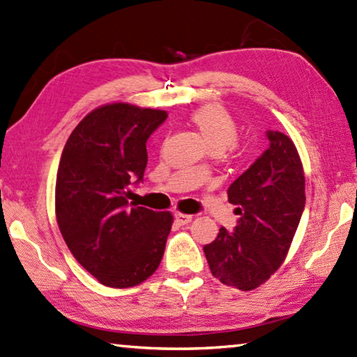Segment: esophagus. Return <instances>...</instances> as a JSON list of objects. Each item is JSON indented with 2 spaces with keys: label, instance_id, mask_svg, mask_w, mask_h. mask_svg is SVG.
I'll use <instances>...</instances> for the list:
<instances>
[{
  "label": "esophagus",
  "instance_id": "1",
  "mask_svg": "<svg viewBox=\"0 0 357 357\" xmlns=\"http://www.w3.org/2000/svg\"><path fill=\"white\" fill-rule=\"evenodd\" d=\"M174 218H176V221L179 222V225H188L193 220L192 215H187V213H183V212H176L174 213Z\"/></svg>",
  "mask_w": 357,
  "mask_h": 357
}]
</instances>
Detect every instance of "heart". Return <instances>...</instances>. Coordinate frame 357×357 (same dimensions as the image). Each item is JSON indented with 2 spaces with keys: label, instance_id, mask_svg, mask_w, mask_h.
<instances>
[{
  "label": "heart",
  "instance_id": "obj_1",
  "mask_svg": "<svg viewBox=\"0 0 357 357\" xmlns=\"http://www.w3.org/2000/svg\"><path fill=\"white\" fill-rule=\"evenodd\" d=\"M192 122L215 153L238 149V125L220 103H206L192 113ZM199 172L201 167H197Z\"/></svg>",
  "mask_w": 357,
  "mask_h": 357
}]
</instances>
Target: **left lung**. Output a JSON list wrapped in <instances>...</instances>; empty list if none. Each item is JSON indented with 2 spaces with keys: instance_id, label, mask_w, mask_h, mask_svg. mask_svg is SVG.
<instances>
[{
  "instance_id": "8db88e82",
  "label": "left lung",
  "mask_w": 357,
  "mask_h": 357,
  "mask_svg": "<svg viewBox=\"0 0 357 357\" xmlns=\"http://www.w3.org/2000/svg\"><path fill=\"white\" fill-rule=\"evenodd\" d=\"M269 149L229 187L241 215L235 232L225 227L204 246L221 283L252 291L274 275L289 252L305 208V172L292 139L268 131Z\"/></svg>"
}]
</instances>
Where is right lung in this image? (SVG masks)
Masks as SVG:
<instances>
[{"mask_svg": "<svg viewBox=\"0 0 357 357\" xmlns=\"http://www.w3.org/2000/svg\"><path fill=\"white\" fill-rule=\"evenodd\" d=\"M167 111L105 103L77 125L55 181V216L75 260L108 288H132L153 275L173 225L170 212L130 204L142 181L146 139Z\"/></svg>", "mask_w": 357, "mask_h": 357, "instance_id": "1", "label": "right lung"}]
</instances>
